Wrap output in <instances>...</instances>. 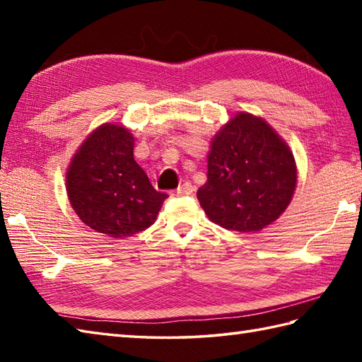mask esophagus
I'll return each instance as SVG.
<instances>
[{
  "mask_svg": "<svg viewBox=\"0 0 362 362\" xmlns=\"http://www.w3.org/2000/svg\"><path fill=\"white\" fill-rule=\"evenodd\" d=\"M194 193V187L191 185L189 182H185L183 183V185H180L179 188H177L175 191H174V196H185V194H193Z\"/></svg>",
  "mask_w": 362,
  "mask_h": 362,
  "instance_id": "34e87169",
  "label": "esophagus"
}]
</instances>
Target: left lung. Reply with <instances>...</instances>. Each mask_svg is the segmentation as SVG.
I'll return each mask as SVG.
<instances>
[{
  "label": "left lung",
  "instance_id": "obj_1",
  "mask_svg": "<svg viewBox=\"0 0 362 362\" xmlns=\"http://www.w3.org/2000/svg\"><path fill=\"white\" fill-rule=\"evenodd\" d=\"M206 182L197 199L214 224L259 232L294 196L297 166L288 143L263 118L238 112L211 138Z\"/></svg>",
  "mask_w": 362,
  "mask_h": 362
}]
</instances>
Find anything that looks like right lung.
<instances>
[{
	"label": "right lung",
	"mask_w": 362,
	"mask_h": 362,
	"mask_svg": "<svg viewBox=\"0 0 362 362\" xmlns=\"http://www.w3.org/2000/svg\"><path fill=\"white\" fill-rule=\"evenodd\" d=\"M134 144L129 129L104 122L83 140L66 171V194L79 219L117 240L151 227L168 197L135 161Z\"/></svg>",
	"instance_id": "add662e5"
}]
</instances>
